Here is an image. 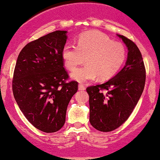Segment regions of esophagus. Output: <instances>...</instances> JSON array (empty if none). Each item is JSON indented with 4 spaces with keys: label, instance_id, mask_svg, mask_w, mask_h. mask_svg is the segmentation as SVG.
<instances>
[{
    "label": "esophagus",
    "instance_id": "obj_1",
    "mask_svg": "<svg viewBox=\"0 0 160 160\" xmlns=\"http://www.w3.org/2000/svg\"><path fill=\"white\" fill-rule=\"evenodd\" d=\"M78 90H80V91L85 90V87L84 86V84H78Z\"/></svg>",
    "mask_w": 160,
    "mask_h": 160
}]
</instances>
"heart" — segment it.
<instances>
[{
    "label": "heart",
    "instance_id": "heart-1",
    "mask_svg": "<svg viewBox=\"0 0 160 160\" xmlns=\"http://www.w3.org/2000/svg\"><path fill=\"white\" fill-rule=\"evenodd\" d=\"M127 50L123 43L113 41L98 31L84 32L78 38L77 46L67 43L62 48L65 67L73 71L84 62L86 65L76 69L71 78L79 82L108 79L115 75L125 61Z\"/></svg>",
    "mask_w": 160,
    "mask_h": 160
}]
</instances>
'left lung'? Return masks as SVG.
I'll list each match as a JSON object with an SVG mask.
<instances>
[{
  "label": "left lung",
  "instance_id": "left-lung-1",
  "mask_svg": "<svg viewBox=\"0 0 160 160\" xmlns=\"http://www.w3.org/2000/svg\"><path fill=\"white\" fill-rule=\"evenodd\" d=\"M128 47L123 68L108 82L87 88L89 99V122L101 132H111L128 119L143 92L146 69L136 44L125 36L117 35ZM103 90L106 93H102Z\"/></svg>",
  "mask_w": 160,
  "mask_h": 160
}]
</instances>
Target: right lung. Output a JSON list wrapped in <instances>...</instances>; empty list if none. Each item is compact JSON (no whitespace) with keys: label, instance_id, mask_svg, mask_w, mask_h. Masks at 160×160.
<instances>
[{"label":"right lung","instance_id":"add662e5","mask_svg":"<svg viewBox=\"0 0 160 160\" xmlns=\"http://www.w3.org/2000/svg\"><path fill=\"white\" fill-rule=\"evenodd\" d=\"M67 31L56 30L28 43L15 65L12 89L22 112L35 128L44 132L60 130L67 107L78 90V82L68 78L62 50Z\"/></svg>","mask_w":160,"mask_h":160}]
</instances>
